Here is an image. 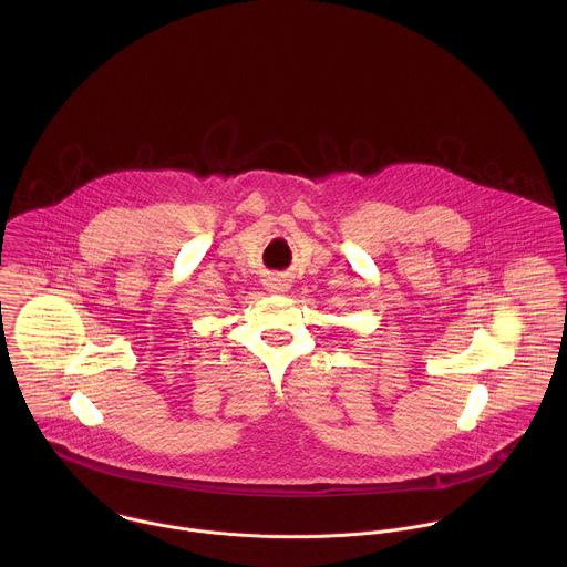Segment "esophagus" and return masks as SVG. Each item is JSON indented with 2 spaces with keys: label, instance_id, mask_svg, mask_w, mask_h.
I'll return each mask as SVG.
<instances>
[{
  "label": "esophagus",
  "instance_id": "esophagus-1",
  "mask_svg": "<svg viewBox=\"0 0 567 567\" xmlns=\"http://www.w3.org/2000/svg\"><path fill=\"white\" fill-rule=\"evenodd\" d=\"M266 290L272 295H284L290 290V279L286 275H270L266 277Z\"/></svg>",
  "mask_w": 567,
  "mask_h": 567
}]
</instances>
